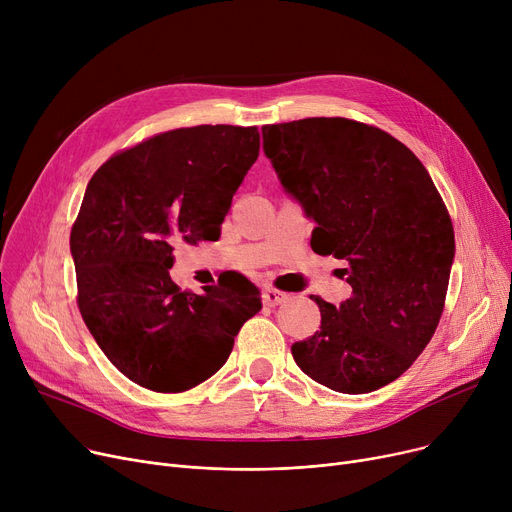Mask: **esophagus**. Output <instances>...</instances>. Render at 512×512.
<instances>
[{
	"label": "esophagus",
	"mask_w": 512,
	"mask_h": 512,
	"mask_svg": "<svg viewBox=\"0 0 512 512\" xmlns=\"http://www.w3.org/2000/svg\"><path fill=\"white\" fill-rule=\"evenodd\" d=\"M288 297H290V294H286V292H280V290H276V288H267V290L263 292V303H265L267 307H278V305L286 303Z\"/></svg>",
	"instance_id": "34e87169"
}]
</instances>
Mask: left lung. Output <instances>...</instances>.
I'll use <instances>...</instances> for the list:
<instances>
[{
  "label": "left lung",
  "mask_w": 512,
  "mask_h": 512,
  "mask_svg": "<svg viewBox=\"0 0 512 512\" xmlns=\"http://www.w3.org/2000/svg\"><path fill=\"white\" fill-rule=\"evenodd\" d=\"M261 132L284 191L315 222L311 249L344 259L353 288L340 307L311 297L321 326L292 357L330 390H378L438 328L454 261L446 205L417 155L375 126L305 118Z\"/></svg>",
  "instance_id": "left-lung-1"
}]
</instances>
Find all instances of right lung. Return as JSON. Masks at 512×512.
<instances>
[{
	"label": "right lung",
	"instance_id": "1",
	"mask_svg": "<svg viewBox=\"0 0 512 512\" xmlns=\"http://www.w3.org/2000/svg\"><path fill=\"white\" fill-rule=\"evenodd\" d=\"M259 155L257 126L176 128L107 159L70 232L78 309L128 380L184 392L230 357L261 309L247 278L182 292L170 278L176 242L213 240Z\"/></svg>",
	"mask_w": 512,
	"mask_h": 512
}]
</instances>
